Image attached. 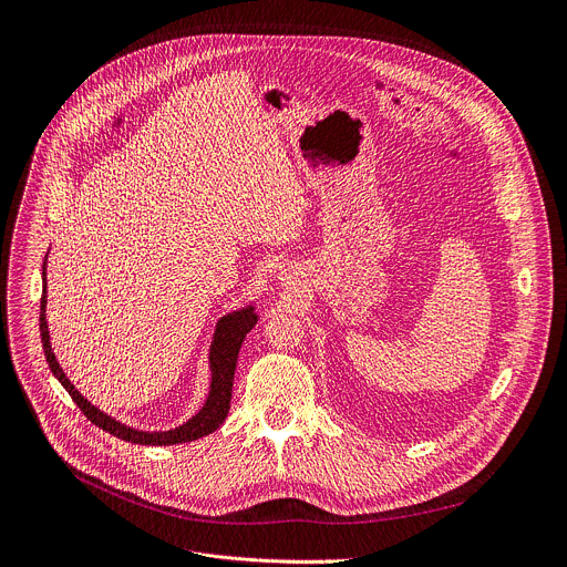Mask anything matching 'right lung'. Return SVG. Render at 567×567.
I'll list each match as a JSON object with an SVG mask.
<instances>
[{"label":"right lung","mask_w":567,"mask_h":567,"mask_svg":"<svg viewBox=\"0 0 567 567\" xmlns=\"http://www.w3.org/2000/svg\"><path fill=\"white\" fill-rule=\"evenodd\" d=\"M42 285L44 287H42V298H40V337H42V350L47 357V364H49L51 373H54V378L72 395L76 406L87 416L90 423H94L96 427H101L104 432H109L122 441L137 443V445H176V443L196 441L200 436H208L215 430H219V425L226 421L228 409H230L233 380H235L241 341L257 323V315H255L252 305L239 307V310H235L217 321L213 343H210V354H208V359H210V391H208V398H205L203 406L198 409V414H194L189 421H185L183 425L167 430V432H142V430H133V427L120 423L117 419L104 414V411L96 409L92 402H87V398H83L74 389V384L68 380V375L63 373L59 359L49 343V326H47V315H44L47 312V255H44V265H42Z\"/></svg>","instance_id":"right-lung-1"}]
</instances>
